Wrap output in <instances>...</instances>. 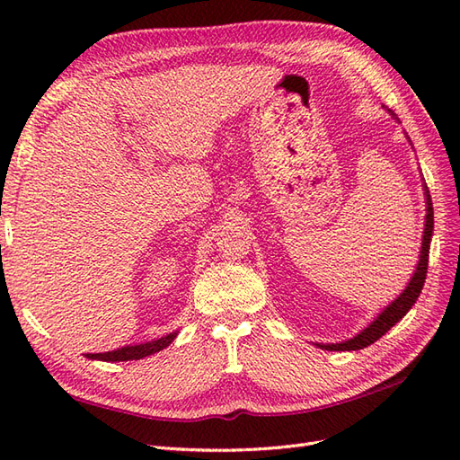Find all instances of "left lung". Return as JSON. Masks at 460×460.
<instances>
[{"instance_id": "obj_1", "label": "left lung", "mask_w": 460, "mask_h": 460, "mask_svg": "<svg viewBox=\"0 0 460 460\" xmlns=\"http://www.w3.org/2000/svg\"><path fill=\"white\" fill-rule=\"evenodd\" d=\"M424 196H426V225H424V235H422L420 259H419V264H416V270L411 278V282L407 284V288L402 289V294L395 301L389 303L387 307L378 316H376L363 332H358L355 338L341 341V343H316V347H320V349H326V351L365 349V347L372 345L376 340H380L387 330H392L399 323V320L412 309V305L416 303V299H419L424 280H426L429 242H431V234H434V207H431V198H429V191H428L426 184H424Z\"/></svg>"}]
</instances>
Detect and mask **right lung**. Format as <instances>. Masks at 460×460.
<instances>
[{
	"label": "right lung",
	"instance_id": "right-lung-1",
	"mask_svg": "<svg viewBox=\"0 0 460 460\" xmlns=\"http://www.w3.org/2000/svg\"><path fill=\"white\" fill-rule=\"evenodd\" d=\"M176 333L178 332L166 333L164 338L153 340V341H147V343H140V345H127V347H120V349H115V351L88 353L86 357L93 358V360H109V363H120V360H140L144 357H149L153 353L163 351L164 347H169L174 341Z\"/></svg>",
	"mask_w": 460,
	"mask_h": 460
}]
</instances>
